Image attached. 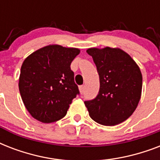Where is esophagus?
Returning <instances> with one entry per match:
<instances>
[{"label": "esophagus", "instance_id": "34e87169", "mask_svg": "<svg viewBox=\"0 0 160 160\" xmlns=\"http://www.w3.org/2000/svg\"><path fill=\"white\" fill-rule=\"evenodd\" d=\"M79 89H80V94H83V93H84V91H85V85H80Z\"/></svg>", "mask_w": 160, "mask_h": 160}]
</instances>
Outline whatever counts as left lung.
Instances as JSON below:
<instances>
[{
	"instance_id": "1",
	"label": "left lung",
	"mask_w": 160,
	"mask_h": 160,
	"mask_svg": "<svg viewBox=\"0 0 160 160\" xmlns=\"http://www.w3.org/2000/svg\"><path fill=\"white\" fill-rule=\"evenodd\" d=\"M100 77L97 96L85 101L90 116L103 125H116L134 113L140 100L142 74L126 52L119 48H90Z\"/></svg>"
}]
</instances>
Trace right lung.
<instances>
[{"instance_id": "1", "label": "right lung", "mask_w": 160, "mask_h": 160, "mask_svg": "<svg viewBox=\"0 0 160 160\" xmlns=\"http://www.w3.org/2000/svg\"><path fill=\"white\" fill-rule=\"evenodd\" d=\"M80 50L50 45L24 60L19 90L26 109L42 123L65 116L72 100L80 94L70 64Z\"/></svg>"}]
</instances>
